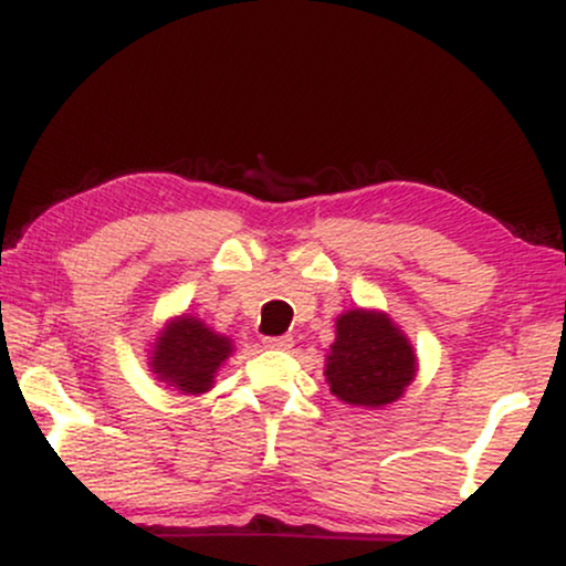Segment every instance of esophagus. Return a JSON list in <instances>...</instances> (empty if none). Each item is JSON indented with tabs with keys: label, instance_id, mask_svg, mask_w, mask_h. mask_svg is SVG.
Masks as SVG:
<instances>
[{
	"label": "esophagus",
	"instance_id": "1",
	"mask_svg": "<svg viewBox=\"0 0 566 566\" xmlns=\"http://www.w3.org/2000/svg\"><path fill=\"white\" fill-rule=\"evenodd\" d=\"M265 348H276V350H290L292 348V337L290 335H279V337H265Z\"/></svg>",
	"mask_w": 566,
	"mask_h": 566
}]
</instances>
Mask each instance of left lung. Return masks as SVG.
I'll list each match as a JSON object with an SVG mask.
<instances>
[{"instance_id": "1", "label": "left lung", "mask_w": 566, "mask_h": 566, "mask_svg": "<svg viewBox=\"0 0 566 566\" xmlns=\"http://www.w3.org/2000/svg\"><path fill=\"white\" fill-rule=\"evenodd\" d=\"M418 375V354L386 311L350 308L337 316L324 378L343 405L380 409L394 405Z\"/></svg>"}]
</instances>
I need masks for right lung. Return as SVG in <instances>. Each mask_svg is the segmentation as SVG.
Here are the masks:
<instances>
[{
	"label": "right lung",
	"instance_id": "1",
	"mask_svg": "<svg viewBox=\"0 0 566 566\" xmlns=\"http://www.w3.org/2000/svg\"><path fill=\"white\" fill-rule=\"evenodd\" d=\"M233 354L229 335L207 327L199 316L180 314L165 322L148 348V369L159 382L184 396L207 394L218 369Z\"/></svg>",
	"mask_w": 566,
	"mask_h": 566
}]
</instances>
